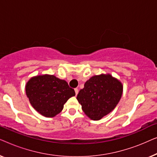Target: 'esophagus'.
Instances as JSON below:
<instances>
[{
  "mask_svg": "<svg viewBox=\"0 0 157 157\" xmlns=\"http://www.w3.org/2000/svg\"><path fill=\"white\" fill-rule=\"evenodd\" d=\"M74 91H75V93H76V95H77V94H78V89H77V88H76V89H74Z\"/></svg>",
  "mask_w": 157,
  "mask_h": 157,
  "instance_id": "obj_1",
  "label": "esophagus"
}]
</instances>
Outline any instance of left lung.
<instances>
[{
    "mask_svg": "<svg viewBox=\"0 0 157 157\" xmlns=\"http://www.w3.org/2000/svg\"><path fill=\"white\" fill-rule=\"evenodd\" d=\"M123 86L111 75L94 76L88 80L77 95L82 110L92 120H99L117 106Z\"/></svg>",
    "mask_w": 157,
    "mask_h": 157,
    "instance_id": "obj_1",
    "label": "left lung"
}]
</instances>
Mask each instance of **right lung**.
Wrapping results in <instances>:
<instances>
[{
	"mask_svg": "<svg viewBox=\"0 0 157 157\" xmlns=\"http://www.w3.org/2000/svg\"><path fill=\"white\" fill-rule=\"evenodd\" d=\"M25 91L32 106L46 117L59 113L68 98L76 95L66 81L53 75L31 78L25 86Z\"/></svg>",
	"mask_w": 157,
	"mask_h": 157,
	"instance_id": "1",
	"label": "right lung"
}]
</instances>
